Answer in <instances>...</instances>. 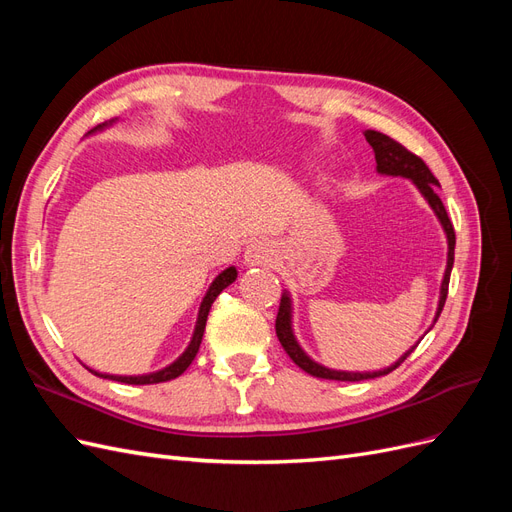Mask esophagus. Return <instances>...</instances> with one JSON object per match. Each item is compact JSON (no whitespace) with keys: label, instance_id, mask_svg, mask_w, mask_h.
I'll list each match as a JSON object with an SVG mask.
<instances>
[{"label":"esophagus","instance_id":"1","mask_svg":"<svg viewBox=\"0 0 512 512\" xmlns=\"http://www.w3.org/2000/svg\"><path fill=\"white\" fill-rule=\"evenodd\" d=\"M273 258H275V250L267 239H254L245 247V262L250 267H269Z\"/></svg>","mask_w":512,"mask_h":512}]
</instances>
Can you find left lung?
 I'll use <instances>...</instances> for the list:
<instances>
[{
    "instance_id": "1",
    "label": "left lung",
    "mask_w": 512,
    "mask_h": 512,
    "mask_svg": "<svg viewBox=\"0 0 512 512\" xmlns=\"http://www.w3.org/2000/svg\"><path fill=\"white\" fill-rule=\"evenodd\" d=\"M367 143L371 145L376 153V164H378V173L382 175H401V177H408L416 183V188L421 190V194L427 198V203L431 205V209L436 211V215L440 218L444 230H446V237H448V262H446V273H444V280H442V292H440V305H438V314L436 320L442 314V307L446 303V294H448V282H451V269H453V262H455V228L451 218H448V213L442 205V200L438 196V185L440 181L431 175L429 166L423 162V158H418L416 153H412L410 149H406L401 143L393 141L391 136H386L382 132L376 130H367L365 132ZM275 333L277 339H280L282 348L286 350V354L294 361V365H299L303 371H307L309 376L314 378H324V380H342V382H359V380H369V378H380L391 374L393 369H397L401 363H404L410 352L408 350L401 359L386 367L382 371H365V374H354V371H333L322 367L318 363H314L309 356H305V352L299 348V344L294 342V335L290 331V301L288 297H282L280 301V309H277V318H275Z\"/></svg>"
}]
</instances>
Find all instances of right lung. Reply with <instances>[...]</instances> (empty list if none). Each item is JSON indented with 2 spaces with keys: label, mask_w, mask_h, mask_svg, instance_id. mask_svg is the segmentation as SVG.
I'll return each mask as SVG.
<instances>
[{
  "label": "right lung",
  "mask_w": 512,
  "mask_h": 512,
  "mask_svg": "<svg viewBox=\"0 0 512 512\" xmlns=\"http://www.w3.org/2000/svg\"><path fill=\"white\" fill-rule=\"evenodd\" d=\"M235 280H237V269H235V267H228L224 273H220L218 277H215V282L211 284V288H209V292H207V297L203 299V303H200L198 322H196V331H194L192 342H190L188 350H185L173 365H168V367L162 369V371H156V374H149V376H130V378H128V376H106V374H98V371H94V369H89V371H91V374L100 376V378H111V380L126 382V384H158V382H168V380L179 378V376L183 374V371L192 365L194 356H196V352H198V348H200V342H203L205 324H207V316H209V309H211L213 301L218 299V294H220L226 286H230L232 282H235Z\"/></svg>",
  "instance_id": "right-lung-1"
}]
</instances>
